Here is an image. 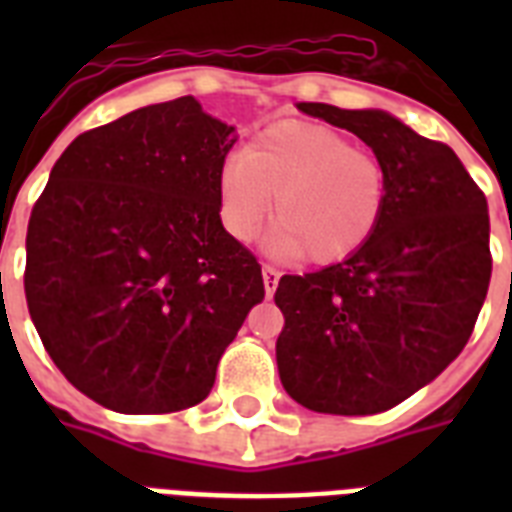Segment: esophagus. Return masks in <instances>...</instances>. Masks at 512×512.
Here are the masks:
<instances>
[{
  "instance_id": "obj_1",
  "label": "esophagus",
  "mask_w": 512,
  "mask_h": 512,
  "mask_svg": "<svg viewBox=\"0 0 512 512\" xmlns=\"http://www.w3.org/2000/svg\"><path fill=\"white\" fill-rule=\"evenodd\" d=\"M279 279H281V271L279 268H273V265H263V284H265V295L271 297L279 287Z\"/></svg>"
}]
</instances>
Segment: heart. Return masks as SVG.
Wrapping results in <instances>:
<instances>
[{
  "label": "heart",
  "instance_id": "1",
  "mask_svg": "<svg viewBox=\"0 0 512 512\" xmlns=\"http://www.w3.org/2000/svg\"><path fill=\"white\" fill-rule=\"evenodd\" d=\"M217 196L233 239H252L273 204V249L327 265L372 239L388 201V175L377 156L342 132L287 119L225 159Z\"/></svg>",
  "mask_w": 512,
  "mask_h": 512
}]
</instances>
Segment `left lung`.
<instances>
[{"label": "left lung", "mask_w": 512, "mask_h": 512, "mask_svg": "<svg viewBox=\"0 0 512 512\" xmlns=\"http://www.w3.org/2000/svg\"><path fill=\"white\" fill-rule=\"evenodd\" d=\"M353 132L388 175L385 212L342 263L281 276V385L321 414L388 412L468 345L492 279L486 196L452 148L382 111L300 103Z\"/></svg>", "instance_id": "8db88e82"}]
</instances>
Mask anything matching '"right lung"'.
<instances>
[{"mask_svg": "<svg viewBox=\"0 0 512 512\" xmlns=\"http://www.w3.org/2000/svg\"><path fill=\"white\" fill-rule=\"evenodd\" d=\"M233 127L191 95L82 132L31 209L26 303L44 350L122 414L196 406L247 313L257 257L220 223Z\"/></svg>", "mask_w": 512, "mask_h": 512, "instance_id": "add662e5", "label": "right lung"}]
</instances>
